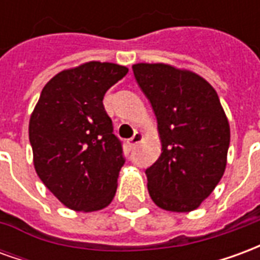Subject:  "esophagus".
<instances>
[{
	"mask_svg": "<svg viewBox=\"0 0 260 260\" xmlns=\"http://www.w3.org/2000/svg\"><path fill=\"white\" fill-rule=\"evenodd\" d=\"M142 138H143V135H142L141 132H135V134H134V136H132L129 141H128V145H129L131 147L136 146V145H138V143L142 141Z\"/></svg>",
	"mask_w": 260,
	"mask_h": 260,
	"instance_id": "esophagus-1",
	"label": "esophagus"
}]
</instances>
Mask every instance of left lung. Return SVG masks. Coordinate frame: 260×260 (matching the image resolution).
<instances>
[{
	"instance_id": "obj_1",
	"label": "left lung",
	"mask_w": 260,
	"mask_h": 260,
	"mask_svg": "<svg viewBox=\"0 0 260 260\" xmlns=\"http://www.w3.org/2000/svg\"><path fill=\"white\" fill-rule=\"evenodd\" d=\"M157 119L161 154L146 169L153 202L191 212L210 195L225 170L230 126L216 90L199 75L166 64L132 67Z\"/></svg>"
}]
</instances>
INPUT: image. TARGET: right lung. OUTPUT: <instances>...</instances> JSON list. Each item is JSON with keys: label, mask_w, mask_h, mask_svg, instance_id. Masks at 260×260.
<instances>
[{"label": "right lung", "mask_w": 260, "mask_h": 260, "mask_svg": "<svg viewBox=\"0 0 260 260\" xmlns=\"http://www.w3.org/2000/svg\"><path fill=\"white\" fill-rule=\"evenodd\" d=\"M126 74L121 65L91 61L43 87L29 122L35 169L69 209L100 210L115 195L125 157L103 99Z\"/></svg>", "instance_id": "right-lung-1"}]
</instances>
